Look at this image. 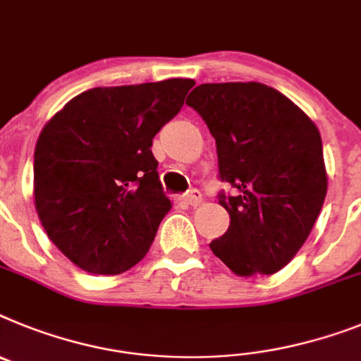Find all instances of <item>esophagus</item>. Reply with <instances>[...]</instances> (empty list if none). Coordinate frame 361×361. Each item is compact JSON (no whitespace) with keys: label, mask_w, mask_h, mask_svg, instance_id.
I'll return each instance as SVG.
<instances>
[{"label":"esophagus","mask_w":361,"mask_h":361,"mask_svg":"<svg viewBox=\"0 0 361 361\" xmlns=\"http://www.w3.org/2000/svg\"><path fill=\"white\" fill-rule=\"evenodd\" d=\"M183 201L186 202V204H190V206H197V204H201L202 195H201V192H199V190H190L186 195H183Z\"/></svg>","instance_id":"esophagus-1"}]
</instances>
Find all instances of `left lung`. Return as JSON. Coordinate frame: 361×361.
<instances>
[{"mask_svg":"<svg viewBox=\"0 0 361 361\" xmlns=\"http://www.w3.org/2000/svg\"><path fill=\"white\" fill-rule=\"evenodd\" d=\"M186 104L215 138L219 193L230 214L210 243L237 276L274 274L298 254L327 195L322 137L294 102L259 82L197 85Z\"/></svg>","mask_w":361,"mask_h":361,"instance_id":"1","label":"left lung"}]
</instances>
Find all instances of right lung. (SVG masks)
Segmentation results:
<instances>
[{"mask_svg":"<svg viewBox=\"0 0 361 361\" xmlns=\"http://www.w3.org/2000/svg\"><path fill=\"white\" fill-rule=\"evenodd\" d=\"M193 80L94 87L49 120L34 149V201L49 239L85 272L142 259L171 210L151 153Z\"/></svg>","mask_w":361,"mask_h":361,"instance_id":"add662e5","label":"right lung"}]
</instances>
